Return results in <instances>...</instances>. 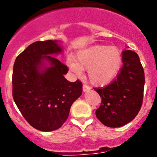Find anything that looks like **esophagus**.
<instances>
[{
    "instance_id": "obj_1",
    "label": "esophagus",
    "mask_w": 157,
    "mask_h": 157,
    "mask_svg": "<svg viewBox=\"0 0 157 157\" xmlns=\"http://www.w3.org/2000/svg\"><path fill=\"white\" fill-rule=\"evenodd\" d=\"M89 89H90L89 86H88V85H85V84L83 85V91H84V92H87V91H89Z\"/></svg>"
}]
</instances>
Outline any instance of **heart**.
Wrapping results in <instances>:
<instances>
[{
	"mask_svg": "<svg viewBox=\"0 0 157 157\" xmlns=\"http://www.w3.org/2000/svg\"><path fill=\"white\" fill-rule=\"evenodd\" d=\"M122 61L123 56L119 48L93 45L78 51L73 60H67V64L76 73L87 69L88 78L93 85H104L117 76Z\"/></svg>",
	"mask_w": 157,
	"mask_h": 157,
	"instance_id": "1",
	"label": "heart"
}]
</instances>
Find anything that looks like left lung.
<instances>
[{
    "instance_id": "left-lung-1",
    "label": "left lung",
    "mask_w": 157,
    "mask_h": 157,
    "mask_svg": "<svg viewBox=\"0 0 157 157\" xmlns=\"http://www.w3.org/2000/svg\"><path fill=\"white\" fill-rule=\"evenodd\" d=\"M123 66L111 84L94 88L101 98L96 111L97 119L105 126L118 128L129 123L142 106L144 72L137 53L132 50L122 52Z\"/></svg>"
}]
</instances>
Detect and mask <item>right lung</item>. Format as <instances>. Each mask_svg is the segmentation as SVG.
I'll return each instance as SVG.
<instances>
[{
	"label": "right lung",
	"instance_id": "obj_1",
	"mask_svg": "<svg viewBox=\"0 0 157 157\" xmlns=\"http://www.w3.org/2000/svg\"><path fill=\"white\" fill-rule=\"evenodd\" d=\"M57 42H34L17 56L13 65L14 101L28 123L43 132L61 127L72 103L82 93V83L64 78L68 67L52 56L62 52ZM45 60L49 67L44 66Z\"/></svg>",
	"mask_w": 157,
	"mask_h": 157
}]
</instances>
